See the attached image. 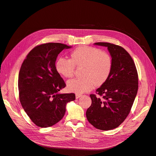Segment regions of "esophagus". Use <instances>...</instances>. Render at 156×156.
<instances>
[{"mask_svg": "<svg viewBox=\"0 0 156 156\" xmlns=\"http://www.w3.org/2000/svg\"><path fill=\"white\" fill-rule=\"evenodd\" d=\"M81 96H82V95H81V94H76V99H78V98H80Z\"/></svg>", "mask_w": 156, "mask_h": 156, "instance_id": "esophagus-1", "label": "esophagus"}]
</instances>
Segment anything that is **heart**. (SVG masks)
Returning a JSON list of instances; mask_svg holds the SVG:
<instances>
[{"label":"heart","instance_id":"b5f03b06","mask_svg":"<svg viewBox=\"0 0 156 156\" xmlns=\"http://www.w3.org/2000/svg\"><path fill=\"white\" fill-rule=\"evenodd\" d=\"M70 59L59 57L55 67L59 74L65 78L72 77L75 66H83L82 78L68 81L69 91L83 94L90 91L96 85L104 84L110 76L112 66L111 56L100 48L91 46H81L71 52Z\"/></svg>","mask_w":156,"mask_h":156}]
</instances>
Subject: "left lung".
<instances>
[{
    "instance_id": "obj_1",
    "label": "left lung",
    "mask_w": 156,
    "mask_h": 156,
    "mask_svg": "<svg viewBox=\"0 0 156 156\" xmlns=\"http://www.w3.org/2000/svg\"><path fill=\"white\" fill-rule=\"evenodd\" d=\"M94 44L108 47L112 66L107 81L97 89L98 96L90 95L92 104L86 116L95 128L110 130L118 127L130 112L138 91V73L132 57L122 47L107 42Z\"/></svg>"
}]
</instances>
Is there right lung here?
<instances>
[{"label": "right lung", "mask_w": 156, "mask_h": 156, "mask_svg": "<svg viewBox=\"0 0 156 156\" xmlns=\"http://www.w3.org/2000/svg\"><path fill=\"white\" fill-rule=\"evenodd\" d=\"M71 47L60 43L37 45L21 66L20 101L27 115L39 127H50L58 122L64 116L67 103L75 100V94L58 93L66 84L55 67L58 54Z\"/></svg>", "instance_id": "obj_1"}]
</instances>
